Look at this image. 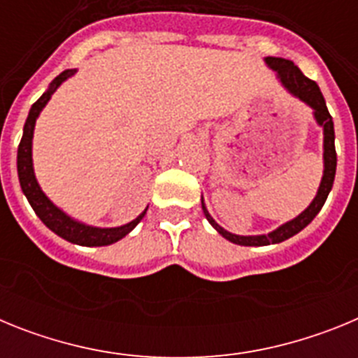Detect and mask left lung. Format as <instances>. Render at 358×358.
<instances>
[{"mask_svg":"<svg viewBox=\"0 0 358 358\" xmlns=\"http://www.w3.org/2000/svg\"><path fill=\"white\" fill-rule=\"evenodd\" d=\"M265 64L273 69V71H276L278 80L281 82V85H283L292 96L299 98L303 103H306V106L312 109L315 123H317L319 127H322V166H324V169H322V177L321 182H319L317 194H315L314 201L308 204V208H306L305 211H301L296 218H292V220H289V222L285 224H281L280 227H276V229L267 233V235L243 236L229 233V231H226L222 226H218V224L215 222V218L211 217L206 204H204V199H201L204 217H206L208 222L218 231V235H222L224 238L236 243V245H249V248H262V245L280 243L283 242V240L290 238V236L297 235L301 229H305V227L314 220L315 215L321 211V208L324 206L328 194H330L331 186H334L335 169H337L334 120H331L330 113H328L327 102H324V96H322L321 90H319V85L315 84L314 80L306 78L301 73V69L297 68L292 61L280 59V57H265Z\"/></svg>","mask_w":358,"mask_h":358,"instance_id":"1","label":"left lung"}]
</instances>
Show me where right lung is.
Here are the masks:
<instances>
[{"label": "right lung", "instance_id": "add662e5", "mask_svg": "<svg viewBox=\"0 0 358 358\" xmlns=\"http://www.w3.org/2000/svg\"><path fill=\"white\" fill-rule=\"evenodd\" d=\"M77 73V69H66L59 77H55L50 84V87L43 93V96L37 100L34 106L30 107L28 118L24 122L23 127V138L17 148V176H19V185L23 189L24 197L28 199L30 206L34 208L37 217L43 220V224L48 229H52L55 235L61 238L68 240L77 245H85V248H102V245H110V243L118 242L123 236L129 235L138 224L141 222V218L147 213V208L141 211L134 220L129 224H123L118 227H96L84 224L77 218L69 217L64 210L53 204L48 199V195L44 194L41 189L39 182L36 179V172H34V159H31V140H34V129H36V122L39 118L41 110L46 107L50 102L52 94L61 87L62 82L71 78Z\"/></svg>", "mask_w": 358, "mask_h": 358}]
</instances>
